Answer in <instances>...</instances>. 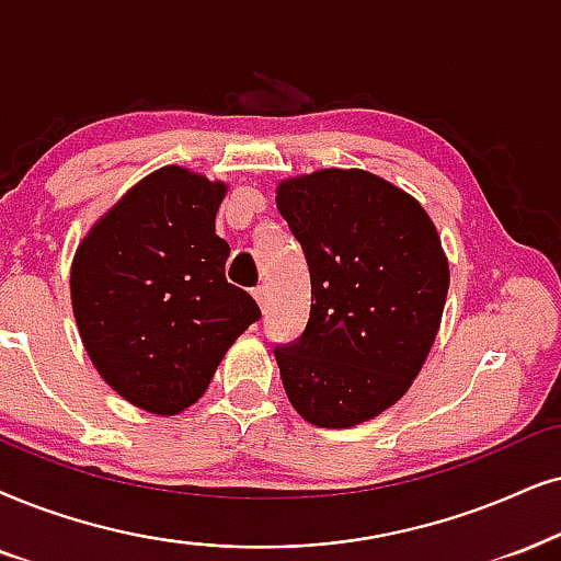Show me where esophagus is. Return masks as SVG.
<instances>
[{"mask_svg":"<svg viewBox=\"0 0 561 561\" xmlns=\"http://www.w3.org/2000/svg\"><path fill=\"white\" fill-rule=\"evenodd\" d=\"M253 297H256L259 308L266 310V305H268V289H266V287H256V289H253Z\"/></svg>","mask_w":561,"mask_h":561,"instance_id":"obj_1","label":"esophagus"}]
</instances>
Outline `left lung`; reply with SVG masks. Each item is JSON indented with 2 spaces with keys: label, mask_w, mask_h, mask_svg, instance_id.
I'll use <instances>...</instances> for the list:
<instances>
[{
  "label": "left lung",
  "mask_w": 561,
  "mask_h": 561,
  "mask_svg": "<svg viewBox=\"0 0 561 561\" xmlns=\"http://www.w3.org/2000/svg\"><path fill=\"white\" fill-rule=\"evenodd\" d=\"M276 209L310 268L308 325L274 350L282 386L316 427L363 424L409 391L435 344L450 285L435 222L359 168L282 181Z\"/></svg>",
  "instance_id": "1"
}]
</instances>
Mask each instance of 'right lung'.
Segmentation results:
<instances>
[{
	"label": "right lung",
	"instance_id": "obj_1",
	"mask_svg": "<svg viewBox=\"0 0 561 561\" xmlns=\"http://www.w3.org/2000/svg\"><path fill=\"white\" fill-rule=\"evenodd\" d=\"M228 183L181 165L141 179L77 245L69 289L84 352L134 407L173 416L202 399L261 310L225 279Z\"/></svg>",
	"mask_w": 561,
	"mask_h": 561
}]
</instances>
